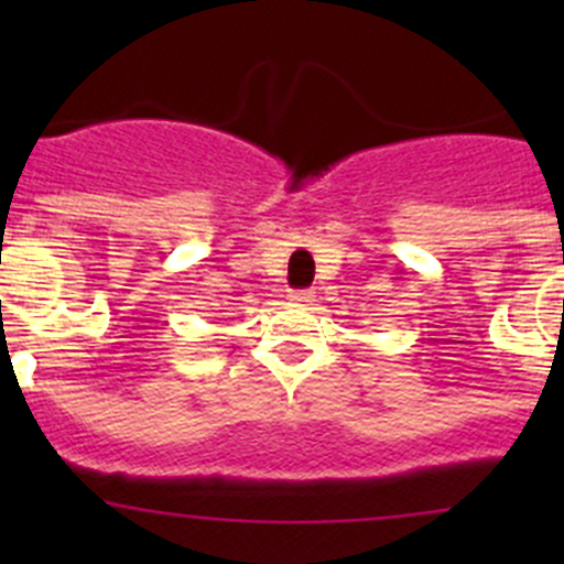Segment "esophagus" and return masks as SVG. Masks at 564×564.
Instances as JSON below:
<instances>
[{
  "instance_id": "1",
  "label": "esophagus",
  "mask_w": 564,
  "mask_h": 564,
  "mask_svg": "<svg viewBox=\"0 0 564 564\" xmlns=\"http://www.w3.org/2000/svg\"><path fill=\"white\" fill-rule=\"evenodd\" d=\"M292 300L297 305H314V300H316V294L311 292V289H303V292H292Z\"/></svg>"
}]
</instances>
